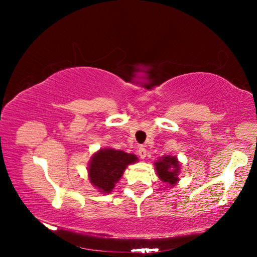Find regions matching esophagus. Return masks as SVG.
<instances>
[{
  "mask_svg": "<svg viewBox=\"0 0 257 257\" xmlns=\"http://www.w3.org/2000/svg\"><path fill=\"white\" fill-rule=\"evenodd\" d=\"M138 156L142 158V159H145V158H146V149H145V147H143V146L139 147V149H138Z\"/></svg>",
  "mask_w": 257,
  "mask_h": 257,
  "instance_id": "esophagus-1",
  "label": "esophagus"
}]
</instances>
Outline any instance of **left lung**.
Masks as SVG:
<instances>
[{
  "label": "left lung",
  "mask_w": 257,
  "mask_h": 257,
  "mask_svg": "<svg viewBox=\"0 0 257 257\" xmlns=\"http://www.w3.org/2000/svg\"><path fill=\"white\" fill-rule=\"evenodd\" d=\"M180 168V161L178 160V158L170 154L159 158L154 163V170L158 178L170 187H173L180 180V177H179L181 173Z\"/></svg>",
  "instance_id": "obj_1"
}]
</instances>
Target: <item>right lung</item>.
<instances>
[{"label": "right lung", "instance_id": "1", "mask_svg": "<svg viewBox=\"0 0 257 257\" xmlns=\"http://www.w3.org/2000/svg\"><path fill=\"white\" fill-rule=\"evenodd\" d=\"M137 161L138 157L136 154L104 147L91 157L87 165V177L91 185L101 194H108L120 180L126 167Z\"/></svg>", "mask_w": 257, "mask_h": 257}]
</instances>
